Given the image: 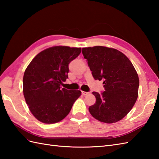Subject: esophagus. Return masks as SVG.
<instances>
[{"label":"esophagus","mask_w":159,"mask_h":159,"mask_svg":"<svg viewBox=\"0 0 159 159\" xmlns=\"http://www.w3.org/2000/svg\"><path fill=\"white\" fill-rule=\"evenodd\" d=\"M88 93H89L88 92H83V91H82V95H83V96H86V95H87V94H88Z\"/></svg>","instance_id":"34e87169"}]
</instances>
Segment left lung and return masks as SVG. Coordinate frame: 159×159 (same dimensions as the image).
Instances as JSON below:
<instances>
[{
	"instance_id": "left-lung-1",
	"label": "left lung",
	"mask_w": 159,
	"mask_h": 159,
	"mask_svg": "<svg viewBox=\"0 0 159 159\" xmlns=\"http://www.w3.org/2000/svg\"><path fill=\"white\" fill-rule=\"evenodd\" d=\"M84 58L95 80H103L105 91L93 92L96 103L89 107L91 115L101 122L113 124L130 112L138 97L139 80L128 57L117 49L96 46L82 48Z\"/></svg>"
}]
</instances>
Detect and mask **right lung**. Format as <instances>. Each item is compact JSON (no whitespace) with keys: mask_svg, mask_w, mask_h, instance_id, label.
I'll return each mask as SVG.
<instances>
[{"mask_svg":"<svg viewBox=\"0 0 159 159\" xmlns=\"http://www.w3.org/2000/svg\"><path fill=\"white\" fill-rule=\"evenodd\" d=\"M80 52L81 48L50 47L38 53L26 68L24 96L30 111L41 122L55 124L63 120L81 95L80 90L60 88L68 78L69 63Z\"/></svg>","mask_w":159,"mask_h":159,"instance_id":"1","label":"right lung"}]
</instances>
